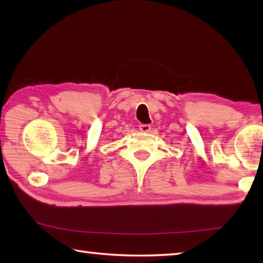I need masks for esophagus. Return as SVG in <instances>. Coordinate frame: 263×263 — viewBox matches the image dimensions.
<instances>
[{
    "instance_id": "1",
    "label": "esophagus",
    "mask_w": 263,
    "mask_h": 263,
    "mask_svg": "<svg viewBox=\"0 0 263 263\" xmlns=\"http://www.w3.org/2000/svg\"><path fill=\"white\" fill-rule=\"evenodd\" d=\"M151 128L152 127H151V125H148V124H140L139 125V130L144 133H148L151 131Z\"/></svg>"
}]
</instances>
